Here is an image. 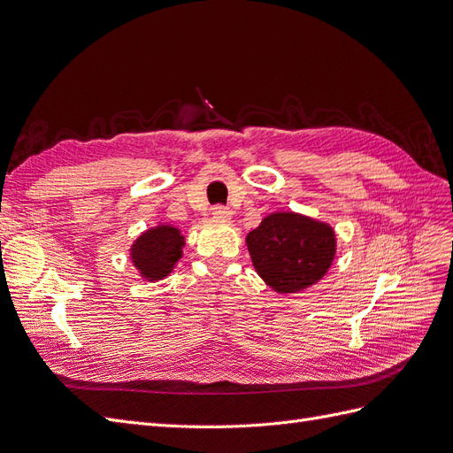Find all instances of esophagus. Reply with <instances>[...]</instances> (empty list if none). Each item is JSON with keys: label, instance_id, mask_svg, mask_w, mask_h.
Returning <instances> with one entry per match:
<instances>
[{"label": "esophagus", "instance_id": "34e87169", "mask_svg": "<svg viewBox=\"0 0 453 453\" xmlns=\"http://www.w3.org/2000/svg\"><path fill=\"white\" fill-rule=\"evenodd\" d=\"M211 215L215 219H219V221H228V219L232 217V211L226 208V205H215V208L211 210Z\"/></svg>", "mask_w": 453, "mask_h": 453}]
</instances>
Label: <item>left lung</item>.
Instances as JSON below:
<instances>
[{
  "label": "left lung",
  "mask_w": 453,
  "mask_h": 453,
  "mask_svg": "<svg viewBox=\"0 0 453 453\" xmlns=\"http://www.w3.org/2000/svg\"><path fill=\"white\" fill-rule=\"evenodd\" d=\"M258 276L278 293H296L325 276L336 250L333 228L296 213H272L248 238Z\"/></svg>",
  "instance_id": "left-lung-1"
}]
</instances>
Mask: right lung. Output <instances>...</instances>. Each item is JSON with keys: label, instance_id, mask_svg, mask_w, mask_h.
Returning <instances> with one entry per match:
<instances>
[{"label": "right lung", "instance_id": "add662e5", "mask_svg": "<svg viewBox=\"0 0 453 453\" xmlns=\"http://www.w3.org/2000/svg\"><path fill=\"white\" fill-rule=\"evenodd\" d=\"M183 236L180 230L160 225L147 230L132 245V263L149 281L166 278L173 265L181 258Z\"/></svg>", "mask_w": 453, "mask_h": 453}]
</instances>
